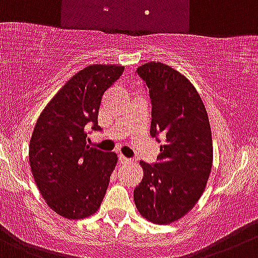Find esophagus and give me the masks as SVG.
<instances>
[{
  "label": "esophagus",
  "instance_id": "esophagus-1",
  "mask_svg": "<svg viewBox=\"0 0 258 258\" xmlns=\"http://www.w3.org/2000/svg\"><path fill=\"white\" fill-rule=\"evenodd\" d=\"M119 161H120V163H122V164L133 163V159H131V158H126V157H124V156H119Z\"/></svg>",
  "mask_w": 258,
  "mask_h": 258
}]
</instances>
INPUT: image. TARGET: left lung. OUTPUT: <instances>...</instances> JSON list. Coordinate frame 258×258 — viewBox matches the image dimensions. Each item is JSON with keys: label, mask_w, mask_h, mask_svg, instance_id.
I'll return each instance as SVG.
<instances>
[{"label": "left lung", "mask_w": 258, "mask_h": 258, "mask_svg": "<svg viewBox=\"0 0 258 258\" xmlns=\"http://www.w3.org/2000/svg\"><path fill=\"white\" fill-rule=\"evenodd\" d=\"M149 91L151 136L159 141L157 162L142 161L144 176L134 188L142 217L170 224L187 214L205 190L213 164V141L204 102L192 83L159 62L137 70Z\"/></svg>", "instance_id": "8db88e82"}]
</instances>
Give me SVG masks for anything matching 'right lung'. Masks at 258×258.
I'll return each instance as SVG.
<instances>
[{"label":"right lung","instance_id":"add662e5","mask_svg":"<svg viewBox=\"0 0 258 258\" xmlns=\"http://www.w3.org/2000/svg\"><path fill=\"white\" fill-rule=\"evenodd\" d=\"M122 66L94 64L76 73L49 101L34 127L29 159L34 180L49 208L68 219H83L101 205L117 162L114 152L87 144L105 91Z\"/></svg>","mask_w":258,"mask_h":258}]
</instances>
